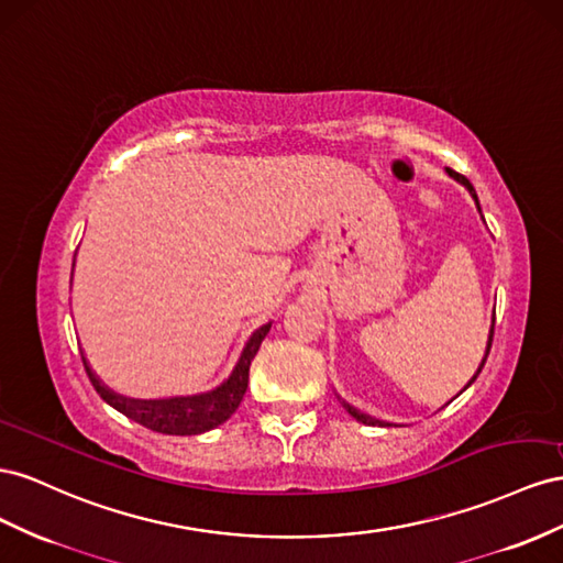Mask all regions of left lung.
I'll use <instances>...</instances> for the list:
<instances>
[{
  "mask_svg": "<svg viewBox=\"0 0 563 563\" xmlns=\"http://www.w3.org/2000/svg\"><path fill=\"white\" fill-rule=\"evenodd\" d=\"M445 172H448V176H453V179L455 181H460L464 188H467L470 190V196L474 198V202H476V207H478V212H481V205H478V198H476V190H474V186L470 184V179H467V176H462V174H457L455 169H451V167H445ZM493 325H495V316H493ZM493 325H490V334H488V344H486V353H484V361H481V365H478V371L474 373V377L467 382V387H472V382L478 377V373L481 371H484V365H486V358H488V353H490V344H493ZM467 387H464V389H467ZM344 408L349 410V415L351 417H356V420L358 422H363V424H379V427H389L387 422H379V420H373V417H367V415H363V412H358L356 408H351L349 404H344Z\"/></svg>",
  "mask_w": 563,
  "mask_h": 563,
  "instance_id": "left-lung-1",
  "label": "left lung"
}]
</instances>
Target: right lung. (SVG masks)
<instances>
[{"mask_svg": "<svg viewBox=\"0 0 563 563\" xmlns=\"http://www.w3.org/2000/svg\"><path fill=\"white\" fill-rule=\"evenodd\" d=\"M268 330H271V323L254 330L243 353H240L231 377L223 384H219L217 389L200 396H176V398H159V400L126 398L110 391L106 384L93 375L85 356L82 361L96 394H99L108 406H112L124 417H130V420L139 422L141 427H146L151 431L169 433V437H192V433H202L223 424L238 410L240 400H243L247 391L250 363L256 356V351H260Z\"/></svg>", "mask_w": 563, "mask_h": 563, "instance_id": "right-lung-1", "label": "right lung"}]
</instances>
